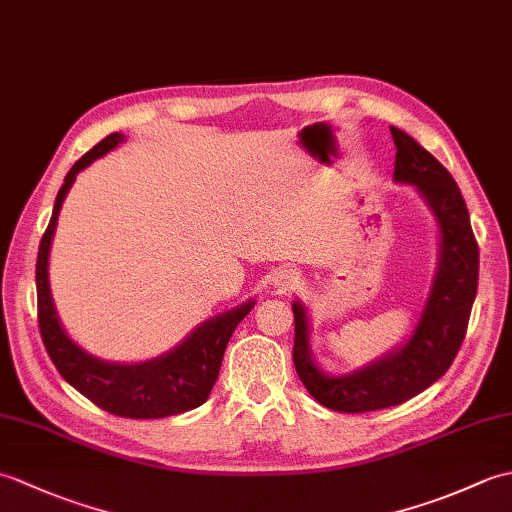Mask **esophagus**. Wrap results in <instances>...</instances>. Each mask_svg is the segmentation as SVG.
Segmentation results:
<instances>
[{
    "instance_id": "34e87169",
    "label": "esophagus",
    "mask_w": 512,
    "mask_h": 512,
    "mask_svg": "<svg viewBox=\"0 0 512 512\" xmlns=\"http://www.w3.org/2000/svg\"><path fill=\"white\" fill-rule=\"evenodd\" d=\"M299 284H301V279H299V275L295 273V270L281 268V270H277V273L273 275V286H275L277 290H281V292L295 290Z\"/></svg>"
}]
</instances>
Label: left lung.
<instances>
[{"label":"left lung","mask_w":512,"mask_h":512,"mask_svg":"<svg viewBox=\"0 0 512 512\" xmlns=\"http://www.w3.org/2000/svg\"><path fill=\"white\" fill-rule=\"evenodd\" d=\"M396 143L394 182L420 193L436 217L440 242L429 295L409 336L394 350L354 372H323L310 345V317L301 301L295 312V358L301 383L323 407L363 413L400 405L436 383L451 367L466 334L477 292L480 250L471 231L466 202L451 173L409 134L391 127Z\"/></svg>","instance_id":"8db88e82"}]
</instances>
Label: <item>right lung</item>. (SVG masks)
Segmentation results:
<instances>
[{
	"instance_id": "add662e5",
	"label": "right lung",
	"mask_w": 512,
	"mask_h": 512,
	"mask_svg": "<svg viewBox=\"0 0 512 512\" xmlns=\"http://www.w3.org/2000/svg\"><path fill=\"white\" fill-rule=\"evenodd\" d=\"M125 140L127 138L118 132L103 138L88 154L76 160L68 176L63 178L37 255L39 330L54 367L79 394L114 416L151 420L176 416V413L195 409L206 402L217 374H220L228 339L235 332L237 323L253 310L255 299H248L242 306L202 321L171 350L140 363L105 361V358L85 352L79 343L70 339L57 308H54L48 277L50 246L54 231H57L59 211L76 180V173L90 167L101 156L110 154Z\"/></svg>"
}]
</instances>
